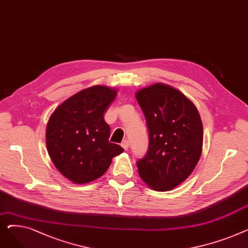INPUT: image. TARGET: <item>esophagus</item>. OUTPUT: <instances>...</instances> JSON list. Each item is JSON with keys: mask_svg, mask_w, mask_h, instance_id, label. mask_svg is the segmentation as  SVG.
<instances>
[{"mask_svg": "<svg viewBox=\"0 0 248 248\" xmlns=\"http://www.w3.org/2000/svg\"><path fill=\"white\" fill-rule=\"evenodd\" d=\"M121 146H122L124 150H127L128 147H129V141H128V140H124L122 141Z\"/></svg>", "mask_w": 248, "mask_h": 248, "instance_id": "1", "label": "esophagus"}]
</instances>
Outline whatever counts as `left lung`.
Here are the masks:
<instances>
[{
    "mask_svg": "<svg viewBox=\"0 0 248 248\" xmlns=\"http://www.w3.org/2000/svg\"><path fill=\"white\" fill-rule=\"evenodd\" d=\"M136 98L150 139L147 155L137 163L140 177L155 191H170L192 174L200 160V113L184 93L161 82L138 90Z\"/></svg>",
    "mask_w": 248,
    "mask_h": 248,
    "instance_id": "8db88e82",
    "label": "left lung"
}]
</instances>
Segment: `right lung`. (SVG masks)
<instances>
[{
  "mask_svg": "<svg viewBox=\"0 0 248 248\" xmlns=\"http://www.w3.org/2000/svg\"><path fill=\"white\" fill-rule=\"evenodd\" d=\"M117 90L94 85L80 90L56 108L46 127V147L57 170L74 184H85L108 171L124 149L109 142L104 121Z\"/></svg>",
  "mask_w": 248,
  "mask_h": 248,
  "instance_id": "add662e5",
  "label": "right lung"
}]
</instances>
